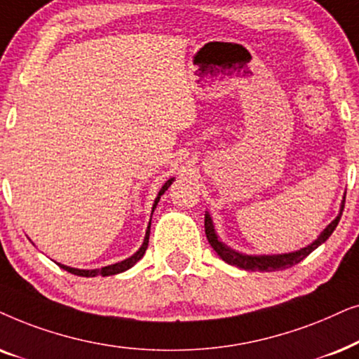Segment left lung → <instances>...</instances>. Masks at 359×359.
I'll return each instance as SVG.
<instances>
[{"label": "left lung", "instance_id": "obj_1", "mask_svg": "<svg viewBox=\"0 0 359 359\" xmlns=\"http://www.w3.org/2000/svg\"><path fill=\"white\" fill-rule=\"evenodd\" d=\"M343 208H345V197L341 200L340 213H338V217L333 219V222L330 223L322 233H320L317 240H313L310 245L300 248L297 251L283 252V255H245V252L233 250V248L224 245V243L219 240L217 231H215L213 219L210 217L208 212H205V235H207L208 243L212 245L215 252H217L224 262H228V264L236 266L245 271H261V272L280 271V269H287V267H292L294 264H297V262L305 259L310 252L315 251L320 245H322V243L327 241L330 235L335 231L338 222H340Z\"/></svg>", "mask_w": 359, "mask_h": 359}]
</instances>
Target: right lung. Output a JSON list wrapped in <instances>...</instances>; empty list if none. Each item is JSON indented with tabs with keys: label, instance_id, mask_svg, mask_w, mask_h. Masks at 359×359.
Wrapping results in <instances>:
<instances>
[{
	"label": "right lung",
	"instance_id": "add662e5",
	"mask_svg": "<svg viewBox=\"0 0 359 359\" xmlns=\"http://www.w3.org/2000/svg\"><path fill=\"white\" fill-rule=\"evenodd\" d=\"M174 182V177L172 179L167 180V182L162 185V189L159 190V194H157V197L154 200V203H152V212H151V217L152 213H154V210L157 207V203H159L161 200V195H164V192L167 189L170 187V184ZM149 233H151V219H149V224H147V229H146V236H144V241H142V245L140 250H137L135 255L126 257V259L116 262V264H109V266H104V267H100V269H76V267H70V266H65V264H60V262H57L62 269H65L67 272H70V274H75V276H82V277H97V276H114V274H119V272H124L128 271L130 267H133L136 264L137 261L141 259L142 256H144V252L147 250V245H149Z\"/></svg>",
	"mask_w": 359,
	"mask_h": 359
}]
</instances>
